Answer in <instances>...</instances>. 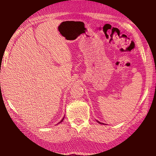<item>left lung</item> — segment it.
I'll return each mask as SVG.
<instances>
[{"instance_id": "8db88e82", "label": "left lung", "mask_w": 156, "mask_h": 156, "mask_svg": "<svg viewBox=\"0 0 156 156\" xmlns=\"http://www.w3.org/2000/svg\"><path fill=\"white\" fill-rule=\"evenodd\" d=\"M96 121H97V122H98L99 124H103V123H102V122H99V121H98V120H96ZM103 125H104V124H103Z\"/></svg>"}]
</instances>
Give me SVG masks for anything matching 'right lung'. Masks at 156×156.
Returning <instances> with one entry per match:
<instances>
[{
    "instance_id": "obj_1",
    "label": "right lung",
    "mask_w": 156,
    "mask_h": 156,
    "mask_svg": "<svg viewBox=\"0 0 156 156\" xmlns=\"http://www.w3.org/2000/svg\"><path fill=\"white\" fill-rule=\"evenodd\" d=\"M64 118H65V117H64ZM64 118H62V120H61V121H60V122L59 123H60V122H62V121L63 120V119H64ZM59 123H58V124H59Z\"/></svg>"
}]
</instances>
